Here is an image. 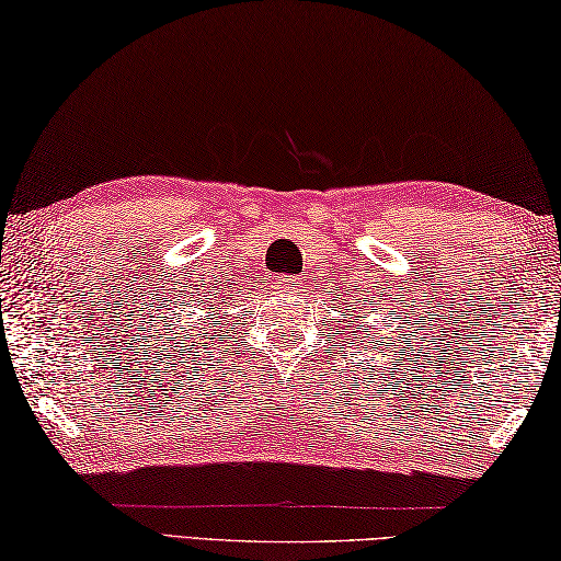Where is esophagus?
<instances>
[{
  "label": "esophagus",
  "mask_w": 561,
  "mask_h": 561,
  "mask_svg": "<svg viewBox=\"0 0 561 561\" xmlns=\"http://www.w3.org/2000/svg\"><path fill=\"white\" fill-rule=\"evenodd\" d=\"M300 283V278H290V276H285L283 278V285H285V288H295V285H298Z\"/></svg>",
  "instance_id": "34e87169"
}]
</instances>
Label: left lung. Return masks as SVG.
<instances>
[{
  "label": "left lung",
  "instance_id": "left-lung-1",
  "mask_svg": "<svg viewBox=\"0 0 561 561\" xmlns=\"http://www.w3.org/2000/svg\"><path fill=\"white\" fill-rule=\"evenodd\" d=\"M358 327H362V324H358Z\"/></svg>",
  "mask_w": 561,
  "mask_h": 561
}]
</instances>
